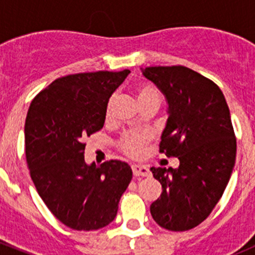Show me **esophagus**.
Returning a JSON list of instances; mask_svg holds the SVG:
<instances>
[{
    "label": "esophagus",
    "instance_id": "34e87169",
    "mask_svg": "<svg viewBox=\"0 0 255 255\" xmlns=\"http://www.w3.org/2000/svg\"><path fill=\"white\" fill-rule=\"evenodd\" d=\"M133 170V175L134 176H143L146 177L150 175V171L145 168V166H140V165H133L132 166Z\"/></svg>",
    "mask_w": 255,
    "mask_h": 255
}]
</instances>
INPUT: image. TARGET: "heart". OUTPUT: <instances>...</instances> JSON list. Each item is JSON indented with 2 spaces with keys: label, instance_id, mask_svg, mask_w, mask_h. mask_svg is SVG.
I'll list each match as a JSON object with an SVG mask.
<instances>
[{
  "label": "heart",
  "instance_id": "obj_1",
  "mask_svg": "<svg viewBox=\"0 0 255 255\" xmlns=\"http://www.w3.org/2000/svg\"><path fill=\"white\" fill-rule=\"evenodd\" d=\"M137 100L139 102V106L145 105H155L156 107L160 104V91L158 87L151 84H140L135 90ZM113 97L109 101L107 105V116L110 115L111 107L113 105ZM153 139V135L148 130H130L125 133L118 140V148L121 149L123 154H126L129 158H139L144 153L146 146Z\"/></svg>",
  "mask_w": 255,
  "mask_h": 255
}]
</instances>
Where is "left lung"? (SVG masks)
<instances>
[{
  "label": "left lung",
  "instance_id": "obj_1",
  "mask_svg": "<svg viewBox=\"0 0 255 255\" xmlns=\"http://www.w3.org/2000/svg\"><path fill=\"white\" fill-rule=\"evenodd\" d=\"M143 75L169 105L159 151L180 161L177 169H150L163 187L150 213L165 230L189 231L210 216L230 181L237 153L230 109L212 80L186 66H149Z\"/></svg>",
  "mask_w": 255,
  "mask_h": 255
}]
</instances>
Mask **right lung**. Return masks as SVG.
I'll return each instance as SVG.
<instances>
[{"mask_svg": "<svg viewBox=\"0 0 255 255\" xmlns=\"http://www.w3.org/2000/svg\"><path fill=\"white\" fill-rule=\"evenodd\" d=\"M129 70L80 73L54 80L33 99L24 126L25 158L38 194L71 230L115 220L132 180L125 161L85 163V139L104 127L109 100Z\"/></svg>", "mask_w": 255, "mask_h": 255, "instance_id": "add662e5", "label": "right lung"}]
</instances>
